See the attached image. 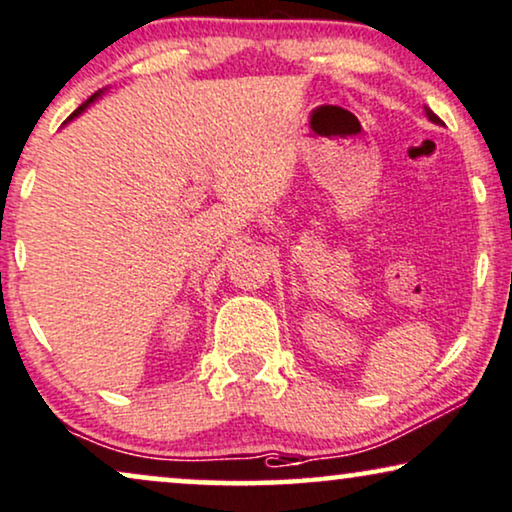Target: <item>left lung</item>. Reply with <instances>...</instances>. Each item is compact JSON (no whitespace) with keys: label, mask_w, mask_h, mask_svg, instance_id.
<instances>
[{"label":"left lung","mask_w":512,"mask_h":512,"mask_svg":"<svg viewBox=\"0 0 512 512\" xmlns=\"http://www.w3.org/2000/svg\"><path fill=\"white\" fill-rule=\"evenodd\" d=\"M426 117H428V119H431V121H433V124H442V119L438 117V114H433V112H431V109H428V107H426Z\"/></svg>","instance_id":"obj_1"}]
</instances>
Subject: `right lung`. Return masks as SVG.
Returning a JSON list of instances; mask_svg holds the SVG:
<instances>
[{"label":"right lung","mask_w":512,"mask_h":512,"mask_svg":"<svg viewBox=\"0 0 512 512\" xmlns=\"http://www.w3.org/2000/svg\"><path fill=\"white\" fill-rule=\"evenodd\" d=\"M100 93H102V91H98V93H93V95H91V98H88L86 102H81V105H79L77 109H74V112L70 114V119H67V121H72L74 117H79V114H81V112H84V109H86L88 105H91V102H95V100H98V98H100ZM67 121H65V124H67Z\"/></svg>","instance_id":"add662e5"}]
</instances>
